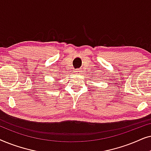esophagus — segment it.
Returning a JSON list of instances; mask_svg holds the SVG:
<instances>
[{"label":"esophagus","mask_w":151,"mask_h":151,"mask_svg":"<svg viewBox=\"0 0 151 151\" xmlns=\"http://www.w3.org/2000/svg\"><path fill=\"white\" fill-rule=\"evenodd\" d=\"M76 72H77V73H78V72H80V70H78V69L76 70Z\"/></svg>","instance_id":"34e87169"}]
</instances>
